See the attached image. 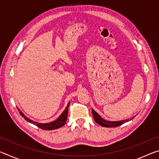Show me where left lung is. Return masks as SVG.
<instances>
[{
    "mask_svg": "<svg viewBox=\"0 0 159 159\" xmlns=\"http://www.w3.org/2000/svg\"><path fill=\"white\" fill-rule=\"evenodd\" d=\"M92 113H93L94 120H95V122L97 123H98V124H99L100 125L103 126V127H106V128L118 127V126L121 125L122 124L125 123V122H128V121H129V120H130V119H126V120H119V121H108V120L103 119V118H102L95 111H94V109H92Z\"/></svg>",
    "mask_w": 159,
    "mask_h": 159,
    "instance_id": "left-lung-1",
    "label": "left lung"
}]
</instances>
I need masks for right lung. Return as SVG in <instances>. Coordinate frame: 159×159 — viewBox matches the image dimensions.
Segmentation results:
<instances>
[{
	"label": "right lung",
	"mask_w": 159,
	"mask_h": 159,
	"mask_svg": "<svg viewBox=\"0 0 159 159\" xmlns=\"http://www.w3.org/2000/svg\"><path fill=\"white\" fill-rule=\"evenodd\" d=\"M69 105V104H67L66 109H64V111L62 112V114L60 116V117H59L57 120H54L52 122L48 123H41L34 121V120L29 119V118H27L26 116H25V114H24L22 112L20 111V109H18V111H20V115L23 118H25V119L26 120H27L28 122L33 123L34 125H36L37 127H39V128H41V129H43V130H55V129L60 128L61 127V126H63L64 124H65L67 120V114H68Z\"/></svg>",
	"instance_id": "1"
}]
</instances>
